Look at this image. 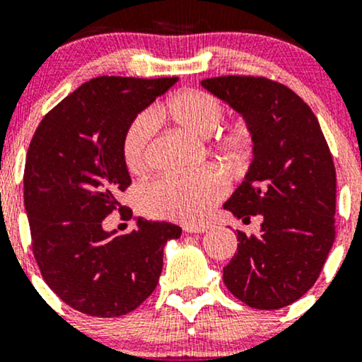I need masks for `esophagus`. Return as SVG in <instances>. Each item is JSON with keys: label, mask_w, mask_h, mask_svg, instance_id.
<instances>
[{"label": "esophagus", "mask_w": 362, "mask_h": 362, "mask_svg": "<svg viewBox=\"0 0 362 362\" xmlns=\"http://www.w3.org/2000/svg\"><path fill=\"white\" fill-rule=\"evenodd\" d=\"M209 230L207 224H195V226H185L184 231L185 233H204V231Z\"/></svg>", "instance_id": "34e87169"}]
</instances>
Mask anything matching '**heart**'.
<instances>
[{
  "instance_id": "1",
  "label": "heart",
  "mask_w": 362,
  "mask_h": 362,
  "mask_svg": "<svg viewBox=\"0 0 362 362\" xmlns=\"http://www.w3.org/2000/svg\"><path fill=\"white\" fill-rule=\"evenodd\" d=\"M221 102L202 90H180L158 103L151 114H141L127 124L122 134V160L127 170L141 175L148 170L149 148L155 122L170 120L195 138H207L223 120ZM213 149L228 163L240 165L253 149L252 129L245 122L223 127L213 139ZM228 192V180L214 168L190 175L161 177L141 190V206L146 213L175 221L197 223Z\"/></svg>"
}]
</instances>
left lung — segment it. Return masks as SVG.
<instances>
[{"instance_id":"left-lung-1","label":"left lung","mask_w":362,"mask_h":362,"mask_svg":"<svg viewBox=\"0 0 362 362\" xmlns=\"http://www.w3.org/2000/svg\"><path fill=\"white\" fill-rule=\"evenodd\" d=\"M201 85L253 134L247 175L223 207L245 223L264 219L259 236L236 231L240 243L223 281L252 308H284L315 284L335 240L337 184L325 136L303 98L281 83L218 76Z\"/></svg>"}]
</instances>
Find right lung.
I'll return each mask as SVG.
<instances>
[{
  "mask_svg": "<svg viewBox=\"0 0 362 362\" xmlns=\"http://www.w3.org/2000/svg\"><path fill=\"white\" fill-rule=\"evenodd\" d=\"M177 80L93 78L45 115L28 146L23 201L37 265L66 305L90 317L138 308L160 279L165 243L182 235L143 218L127 235L102 226L115 209L132 218L117 201L131 185L120 149L127 124Z\"/></svg>",
  "mask_w": 362,
  "mask_h": 362,
  "instance_id": "right-lung-1",
  "label": "right lung"
}]
</instances>
